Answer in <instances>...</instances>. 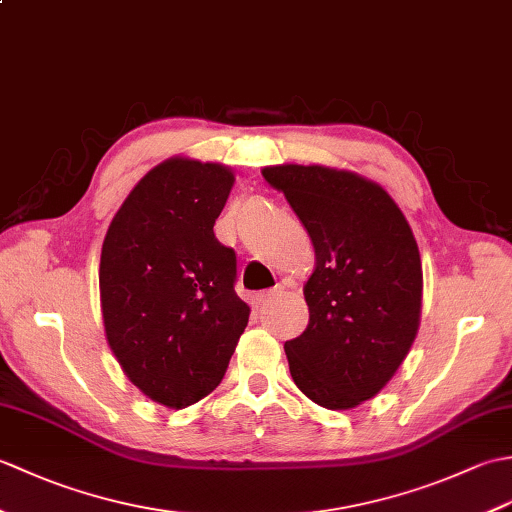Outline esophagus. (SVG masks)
<instances>
[{
    "mask_svg": "<svg viewBox=\"0 0 512 512\" xmlns=\"http://www.w3.org/2000/svg\"><path fill=\"white\" fill-rule=\"evenodd\" d=\"M281 295V286L279 288H273V290H262V292H257V303L259 306H264V303H268V301H273L275 297H279Z\"/></svg>",
    "mask_w": 512,
    "mask_h": 512,
    "instance_id": "34e87169",
    "label": "esophagus"
}]
</instances>
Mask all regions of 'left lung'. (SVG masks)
I'll return each mask as SVG.
<instances>
[{"mask_svg":"<svg viewBox=\"0 0 512 512\" xmlns=\"http://www.w3.org/2000/svg\"><path fill=\"white\" fill-rule=\"evenodd\" d=\"M312 239L303 295L310 323L286 341L292 380L325 409L374 398L416 339L422 306L418 244L398 204L376 182L330 167H266Z\"/></svg>","mask_w":512,"mask_h":512,"instance_id":"1","label":"left lung"}]
</instances>
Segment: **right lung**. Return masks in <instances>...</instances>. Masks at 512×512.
I'll list each match as a JSON object with an SVG mask.
<instances>
[{"label": "right lung", "mask_w": 512, "mask_h": 512, "mask_svg": "<svg viewBox=\"0 0 512 512\" xmlns=\"http://www.w3.org/2000/svg\"><path fill=\"white\" fill-rule=\"evenodd\" d=\"M233 182L215 162L165 160L127 195L103 242L107 343L127 378L169 409L222 383L248 323L235 250L213 233Z\"/></svg>", "instance_id": "1"}]
</instances>
